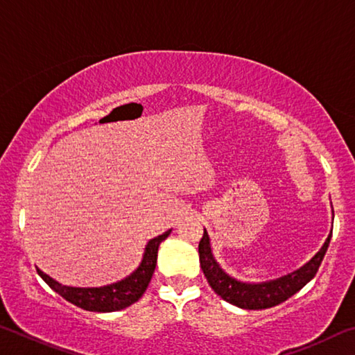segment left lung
<instances>
[{"label": "left lung", "mask_w": 355, "mask_h": 355, "mask_svg": "<svg viewBox=\"0 0 355 355\" xmlns=\"http://www.w3.org/2000/svg\"><path fill=\"white\" fill-rule=\"evenodd\" d=\"M330 238H332V233L326 239L321 250L297 271L271 282H263V284H245V282H239L222 271V268L211 254L208 233L207 230H203V236L199 243L200 268L205 274L209 286L228 304L245 310L271 309L274 305L285 302L288 297L296 294L300 288L307 285L315 277L327 252Z\"/></svg>", "instance_id": "left-lung-1"}]
</instances>
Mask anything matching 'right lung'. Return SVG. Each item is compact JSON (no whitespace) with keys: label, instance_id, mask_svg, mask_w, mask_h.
Returning <instances> with one entry per match:
<instances>
[{"label":"right lung","instance_id":"obj_1","mask_svg":"<svg viewBox=\"0 0 355 355\" xmlns=\"http://www.w3.org/2000/svg\"><path fill=\"white\" fill-rule=\"evenodd\" d=\"M172 230H167L163 235L150 239L146 245L142 261L135 272H131L127 279L117 282V284L100 286V288H75L61 285L50 275L42 272L37 268V274L45 280V284L62 296L70 304L76 305L87 311H100V313H110L130 307L131 304L137 302L146 293L150 284V279L155 272L156 258H158V248L161 241L171 235Z\"/></svg>","mask_w":355,"mask_h":355}]
</instances>
